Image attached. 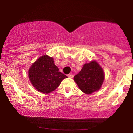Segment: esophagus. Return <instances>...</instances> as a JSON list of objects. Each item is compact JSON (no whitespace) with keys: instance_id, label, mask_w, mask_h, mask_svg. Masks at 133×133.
Listing matches in <instances>:
<instances>
[{"instance_id":"1","label":"esophagus","mask_w":133,"mask_h":133,"mask_svg":"<svg viewBox=\"0 0 133 133\" xmlns=\"http://www.w3.org/2000/svg\"><path fill=\"white\" fill-rule=\"evenodd\" d=\"M68 77H70V78H72V77H73V74H68Z\"/></svg>"}]
</instances>
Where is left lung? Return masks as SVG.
I'll use <instances>...</instances> for the list:
<instances>
[{
	"label": "left lung",
	"instance_id": "1",
	"mask_svg": "<svg viewBox=\"0 0 133 133\" xmlns=\"http://www.w3.org/2000/svg\"><path fill=\"white\" fill-rule=\"evenodd\" d=\"M104 77L102 68L96 61H92L83 65L81 71L74 77V81L82 91L91 94L99 90Z\"/></svg>",
	"mask_w": 133,
	"mask_h": 133
}]
</instances>
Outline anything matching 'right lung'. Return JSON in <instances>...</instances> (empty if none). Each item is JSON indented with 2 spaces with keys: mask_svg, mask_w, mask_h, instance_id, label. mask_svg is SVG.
<instances>
[{
  "mask_svg": "<svg viewBox=\"0 0 133 133\" xmlns=\"http://www.w3.org/2000/svg\"><path fill=\"white\" fill-rule=\"evenodd\" d=\"M28 76L32 85L40 92L50 93L59 86L61 82L68 77L59 71L53 59L43 55L30 67Z\"/></svg>",
  "mask_w": 133,
  "mask_h": 133,
  "instance_id": "right-lung-1",
  "label": "right lung"
}]
</instances>
